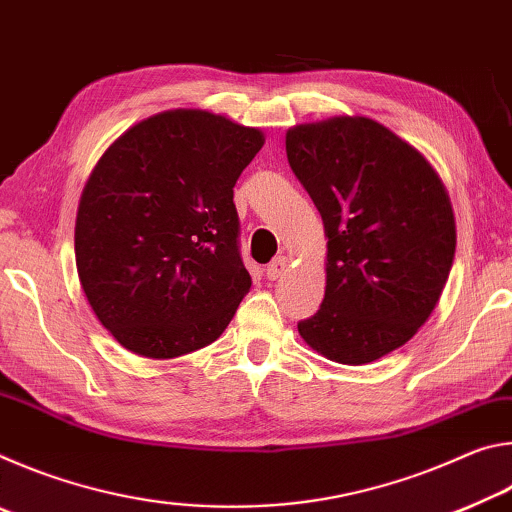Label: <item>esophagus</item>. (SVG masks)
<instances>
[{"mask_svg": "<svg viewBox=\"0 0 512 512\" xmlns=\"http://www.w3.org/2000/svg\"><path fill=\"white\" fill-rule=\"evenodd\" d=\"M284 271H287V257H277L266 266V277L268 280H277Z\"/></svg>", "mask_w": 512, "mask_h": 512, "instance_id": "1", "label": "esophagus"}]
</instances>
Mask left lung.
Segmentation results:
<instances>
[{
    "mask_svg": "<svg viewBox=\"0 0 512 512\" xmlns=\"http://www.w3.org/2000/svg\"><path fill=\"white\" fill-rule=\"evenodd\" d=\"M287 158L327 237L325 298L298 332L332 361L381 359L424 325L452 271L456 223L443 180L368 117L291 128Z\"/></svg>",
    "mask_w": 512,
    "mask_h": 512,
    "instance_id": "left-lung-1",
    "label": "left lung"
}]
</instances>
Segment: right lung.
<instances>
[{"label":"right lung","mask_w":512,"mask_h":512,"mask_svg":"<svg viewBox=\"0 0 512 512\" xmlns=\"http://www.w3.org/2000/svg\"><path fill=\"white\" fill-rule=\"evenodd\" d=\"M262 144L257 128L169 110L103 153L76 214V271L126 350L173 359L228 327L250 289L232 187Z\"/></svg>","instance_id":"obj_1"}]
</instances>
